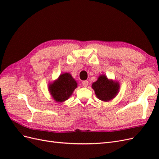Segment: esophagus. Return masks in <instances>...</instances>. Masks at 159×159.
<instances>
[{"mask_svg":"<svg viewBox=\"0 0 159 159\" xmlns=\"http://www.w3.org/2000/svg\"><path fill=\"white\" fill-rule=\"evenodd\" d=\"M82 84H83V85H84V87H87V86L88 85V81H87V80L83 81Z\"/></svg>","mask_w":159,"mask_h":159,"instance_id":"esophagus-1","label":"esophagus"}]
</instances>
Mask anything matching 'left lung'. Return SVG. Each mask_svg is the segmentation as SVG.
Instances as JSON below:
<instances>
[{
	"mask_svg": "<svg viewBox=\"0 0 159 159\" xmlns=\"http://www.w3.org/2000/svg\"><path fill=\"white\" fill-rule=\"evenodd\" d=\"M91 87L99 99L107 102L116 97L119 91L120 85L118 81L109 80L105 74H102L92 84Z\"/></svg>",
	"mask_w": 159,
	"mask_h": 159,
	"instance_id": "left-lung-1",
	"label": "left lung"
}]
</instances>
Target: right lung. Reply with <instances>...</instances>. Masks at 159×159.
<instances>
[{"label": "right lung", "instance_id": "obj_1", "mask_svg": "<svg viewBox=\"0 0 159 159\" xmlns=\"http://www.w3.org/2000/svg\"><path fill=\"white\" fill-rule=\"evenodd\" d=\"M77 87V81L70 73L66 72L48 84V91L56 102L62 103L71 97Z\"/></svg>", "mask_w": 159, "mask_h": 159}]
</instances>
